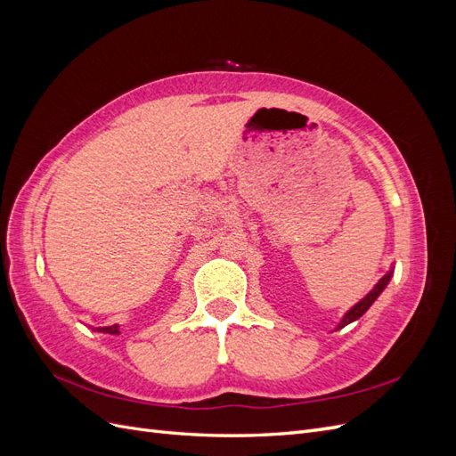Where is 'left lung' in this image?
<instances>
[{
	"label": "left lung",
	"mask_w": 456,
	"mask_h": 456,
	"mask_svg": "<svg viewBox=\"0 0 456 456\" xmlns=\"http://www.w3.org/2000/svg\"><path fill=\"white\" fill-rule=\"evenodd\" d=\"M390 278H392V272L390 273H386L384 278L375 285V289H372V291L362 300V302H357V305L342 317V322H340V325H338V329H342V327H346L348 323H352V322H355V320H360V317L369 310V306L372 305V302L377 300V297L382 293V289L388 285V281H390Z\"/></svg>",
	"instance_id": "obj_1"
}]
</instances>
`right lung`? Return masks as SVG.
Returning a JSON list of instances; mask_svg holds the SVG:
<instances>
[{
	"label": "right lung",
	"mask_w": 456,
	"mask_h": 456,
	"mask_svg": "<svg viewBox=\"0 0 456 456\" xmlns=\"http://www.w3.org/2000/svg\"><path fill=\"white\" fill-rule=\"evenodd\" d=\"M99 330H102V333H110V335H118V333H119L118 325H112V327H101Z\"/></svg>",
	"instance_id": "add662e5"
}]
</instances>
